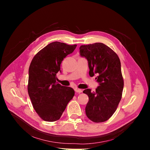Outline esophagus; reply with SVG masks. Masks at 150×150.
Wrapping results in <instances>:
<instances>
[{
    "label": "esophagus",
    "instance_id": "esophagus-1",
    "mask_svg": "<svg viewBox=\"0 0 150 150\" xmlns=\"http://www.w3.org/2000/svg\"><path fill=\"white\" fill-rule=\"evenodd\" d=\"M75 91H76V93H82V92H83V90H82V89H78V88H76V89H75Z\"/></svg>",
    "mask_w": 150,
    "mask_h": 150
}]
</instances>
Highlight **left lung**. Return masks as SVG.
I'll list each match as a JSON object with an SVG mask.
<instances>
[{
    "label": "left lung",
    "instance_id": "obj_1",
    "mask_svg": "<svg viewBox=\"0 0 150 150\" xmlns=\"http://www.w3.org/2000/svg\"><path fill=\"white\" fill-rule=\"evenodd\" d=\"M79 50L81 56L88 61L89 76L96 74L99 84L95 92L90 89L83 91L89 97L86 115L93 122L106 121L116 111L122 97L124 81L120 60L110 47L103 43L82 45Z\"/></svg>",
    "mask_w": 150,
    "mask_h": 150
}]
</instances>
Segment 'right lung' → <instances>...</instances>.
Masks as SVG:
<instances>
[{"mask_svg": "<svg viewBox=\"0 0 150 150\" xmlns=\"http://www.w3.org/2000/svg\"><path fill=\"white\" fill-rule=\"evenodd\" d=\"M77 46L53 42L40 50L32 60L29 69L28 91L33 108L41 118L52 122L60 119L74 96L72 88L56 82L61 64Z\"/></svg>", "mask_w": 150, "mask_h": 150, "instance_id": "add662e5", "label": "right lung"}]
</instances>
